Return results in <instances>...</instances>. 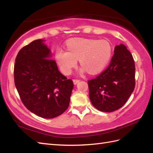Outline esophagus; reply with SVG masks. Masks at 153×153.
<instances>
[{
    "label": "esophagus",
    "mask_w": 153,
    "mask_h": 153,
    "mask_svg": "<svg viewBox=\"0 0 153 153\" xmlns=\"http://www.w3.org/2000/svg\"><path fill=\"white\" fill-rule=\"evenodd\" d=\"M79 82V79H74L73 80V82H74V84H75V85H76V84L78 83Z\"/></svg>",
    "instance_id": "1"
}]
</instances>
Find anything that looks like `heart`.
Here are the masks:
<instances>
[{
  "mask_svg": "<svg viewBox=\"0 0 153 153\" xmlns=\"http://www.w3.org/2000/svg\"><path fill=\"white\" fill-rule=\"evenodd\" d=\"M67 51L58 48L55 51V60L60 71L70 74L79 60L82 71L90 74L101 71L112 56V46L106 40L87 38H73L66 43Z\"/></svg>",
  "mask_w": 153,
  "mask_h": 153,
  "instance_id": "b5f03b06",
  "label": "heart"
}]
</instances>
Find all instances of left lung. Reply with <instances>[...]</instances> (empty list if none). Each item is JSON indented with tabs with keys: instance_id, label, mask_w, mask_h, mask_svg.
Listing matches in <instances>:
<instances>
[{
	"instance_id": "1",
	"label": "left lung",
	"mask_w": 153,
	"mask_h": 153,
	"mask_svg": "<svg viewBox=\"0 0 153 153\" xmlns=\"http://www.w3.org/2000/svg\"><path fill=\"white\" fill-rule=\"evenodd\" d=\"M110 65L88 81L89 99L95 108L111 112L125 105L135 88V62L124 45L114 48Z\"/></svg>"
}]
</instances>
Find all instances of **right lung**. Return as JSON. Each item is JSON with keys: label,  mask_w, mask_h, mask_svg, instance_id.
<instances>
[{"label": "right lung", "mask_w": 153, "mask_h": 153, "mask_svg": "<svg viewBox=\"0 0 153 153\" xmlns=\"http://www.w3.org/2000/svg\"><path fill=\"white\" fill-rule=\"evenodd\" d=\"M45 41L35 40L19 51L14 82L25 106L38 116L51 119L68 108L74 83L58 70Z\"/></svg>", "instance_id": "obj_1"}]
</instances>
